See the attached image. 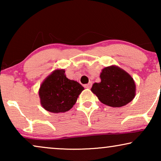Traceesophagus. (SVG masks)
Wrapping results in <instances>:
<instances>
[{
  "mask_svg": "<svg viewBox=\"0 0 161 161\" xmlns=\"http://www.w3.org/2000/svg\"><path fill=\"white\" fill-rule=\"evenodd\" d=\"M92 82H89V83H87V84H85L84 87L86 88V89H90V88L92 87Z\"/></svg>",
  "mask_w": 161,
  "mask_h": 161,
  "instance_id": "esophagus-1",
  "label": "esophagus"
}]
</instances>
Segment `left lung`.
<instances>
[{
	"label": "left lung",
	"instance_id": "obj_1",
	"mask_svg": "<svg viewBox=\"0 0 161 161\" xmlns=\"http://www.w3.org/2000/svg\"><path fill=\"white\" fill-rule=\"evenodd\" d=\"M100 83H94L92 92L103 104L111 107H122L133 100L136 85L130 75L121 68L111 66L104 68L100 74Z\"/></svg>",
	"mask_w": 161,
	"mask_h": 161
}]
</instances>
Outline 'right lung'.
Wrapping results in <instances>:
<instances>
[{"label": "right lung", "instance_id": "right-lung-1", "mask_svg": "<svg viewBox=\"0 0 161 161\" xmlns=\"http://www.w3.org/2000/svg\"><path fill=\"white\" fill-rule=\"evenodd\" d=\"M64 69L53 72L42 83L39 91L42 107L52 113L68 111L84 89L77 81L68 79Z\"/></svg>", "mask_w": 161, "mask_h": 161}]
</instances>
